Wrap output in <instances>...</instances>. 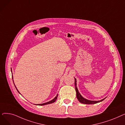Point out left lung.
Segmentation results:
<instances>
[{
    "mask_svg": "<svg viewBox=\"0 0 125 125\" xmlns=\"http://www.w3.org/2000/svg\"><path fill=\"white\" fill-rule=\"evenodd\" d=\"M74 82H75V91H76V97L77 98L78 100L81 103H83V104H95V103H99L100 102L102 101L103 100H104L105 99V98L104 99L100 100V101H91V100H87L86 99H85L81 95V94L79 93V92H78V90L77 89V86H76V78H74Z\"/></svg>",
    "mask_w": 125,
    "mask_h": 125,
    "instance_id": "1",
    "label": "left lung"
}]
</instances>
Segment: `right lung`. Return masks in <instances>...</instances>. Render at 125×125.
I'll list each match as a JSON object with an SVG mask.
<instances>
[{"instance_id": "1", "label": "right lung", "mask_w": 125, "mask_h": 125, "mask_svg": "<svg viewBox=\"0 0 125 125\" xmlns=\"http://www.w3.org/2000/svg\"><path fill=\"white\" fill-rule=\"evenodd\" d=\"M11 71L12 72V71H11ZM12 79L13 80V77H12ZM13 82H14V80H13ZM14 85H15V83H14ZM15 87H16V89H17V91L18 92L20 93V92H19V91L18 90V89H17V88H16V87L15 86ZM58 95L57 94V96L54 98L51 101H49V102H46V103H42V104H36V105H47V104H51V103H54V102H55V101H56V100H57V97H58Z\"/></svg>"}]
</instances>
